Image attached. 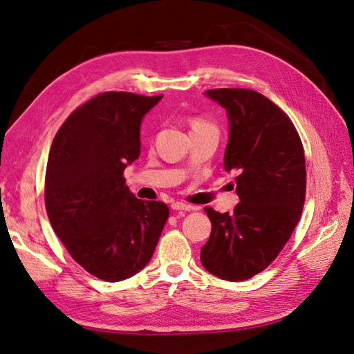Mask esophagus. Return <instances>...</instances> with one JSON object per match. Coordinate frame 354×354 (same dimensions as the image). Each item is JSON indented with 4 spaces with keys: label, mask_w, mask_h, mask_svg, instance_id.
<instances>
[{
    "label": "esophagus",
    "mask_w": 354,
    "mask_h": 354,
    "mask_svg": "<svg viewBox=\"0 0 354 354\" xmlns=\"http://www.w3.org/2000/svg\"><path fill=\"white\" fill-rule=\"evenodd\" d=\"M171 208L175 209V212H190L192 205L189 204H184V202H173Z\"/></svg>",
    "instance_id": "34e87169"
}]
</instances>
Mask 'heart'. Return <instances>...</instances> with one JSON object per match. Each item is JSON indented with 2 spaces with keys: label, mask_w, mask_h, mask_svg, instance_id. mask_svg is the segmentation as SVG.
I'll return each instance as SVG.
<instances>
[{
  "label": "heart",
  "mask_w": 354,
  "mask_h": 354,
  "mask_svg": "<svg viewBox=\"0 0 354 354\" xmlns=\"http://www.w3.org/2000/svg\"><path fill=\"white\" fill-rule=\"evenodd\" d=\"M209 126H213V124L209 123V122H207V120H204V118H194L193 122H192V131L202 129V127H209Z\"/></svg>",
  "instance_id": "1"
}]
</instances>
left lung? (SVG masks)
I'll list each match as a JSON object with an SVG mask.
<instances>
[{"mask_svg": "<svg viewBox=\"0 0 354 354\" xmlns=\"http://www.w3.org/2000/svg\"><path fill=\"white\" fill-rule=\"evenodd\" d=\"M228 112L225 170L236 173L234 212L205 207L212 234L201 248L208 272L228 281L248 280L281 252L301 217L306 160L292 120L268 97L242 88L205 93Z\"/></svg>", "mask_w": 354, "mask_h": 354, "instance_id": "left-lung-1", "label": "left lung"}]
</instances>
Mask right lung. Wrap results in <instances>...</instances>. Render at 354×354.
Returning a JSON list of instances; mask_svg holds the SVG:
<instances>
[{
  "label": "right lung",
  "mask_w": 354,
  "mask_h": 354,
  "mask_svg": "<svg viewBox=\"0 0 354 354\" xmlns=\"http://www.w3.org/2000/svg\"><path fill=\"white\" fill-rule=\"evenodd\" d=\"M162 95L108 91L59 127L45 171V208L74 261L103 281H122L152 259L169 219L161 201H141L123 171L140 156L141 120Z\"/></svg>",
  "instance_id": "right-lung-1"
}]
</instances>
